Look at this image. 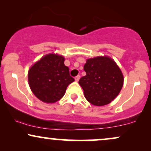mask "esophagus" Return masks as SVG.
Masks as SVG:
<instances>
[{"instance_id": "34e87169", "label": "esophagus", "mask_w": 151, "mask_h": 151, "mask_svg": "<svg viewBox=\"0 0 151 151\" xmlns=\"http://www.w3.org/2000/svg\"><path fill=\"white\" fill-rule=\"evenodd\" d=\"M74 79H75V81H79V79H80V76L79 75H77V77H75V78H74Z\"/></svg>"}]
</instances>
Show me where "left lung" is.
<instances>
[{
    "mask_svg": "<svg viewBox=\"0 0 151 151\" xmlns=\"http://www.w3.org/2000/svg\"><path fill=\"white\" fill-rule=\"evenodd\" d=\"M84 70L86 74L79 84L89 103L101 106L115 99L124 85V77L113 59L106 55L87 59Z\"/></svg>",
    "mask_w": 151,
    "mask_h": 151,
    "instance_id": "1",
    "label": "left lung"
}]
</instances>
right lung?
I'll return each mask as SVG.
<instances>
[{
    "label": "right lung",
    "instance_id": "right-lung-1",
    "mask_svg": "<svg viewBox=\"0 0 151 151\" xmlns=\"http://www.w3.org/2000/svg\"><path fill=\"white\" fill-rule=\"evenodd\" d=\"M62 55L50 53L44 55L28 70V84L38 99L53 104L65 95L67 86L74 81Z\"/></svg>",
    "mask_w": 151,
    "mask_h": 151
}]
</instances>
